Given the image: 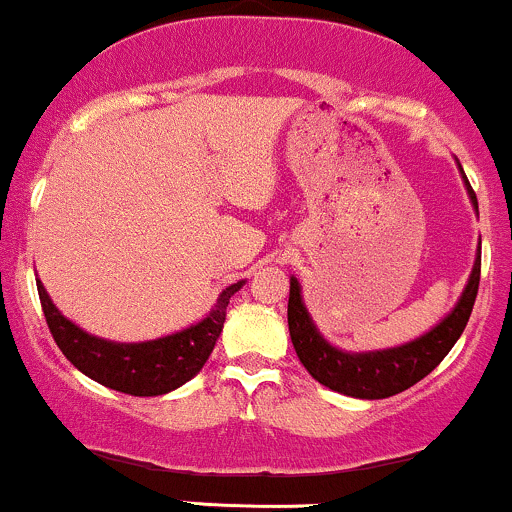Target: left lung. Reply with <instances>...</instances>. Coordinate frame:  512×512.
<instances>
[{"label": "left lung", "instance_id": "1", "mask_svg": "<svg viewBox=\"0 0 512 512\" xmlns=\"http://www.w3.org/2000/svg\"><path fill=\"white\" fill-rule=\"evenodd\" d=\"M467 191L476 205V193L469 186V181ZM479 278L481 251L476 256L474 271L469 275V283L464 287L457 307L433 331L406 343V346L377 350V353H343V350L329 346L319 336L317 326L309 319L307 307L302 304L300 283L290 278L287 324H290L292 346H295L297 358L307 367L309 375L324 387L346 396H355V399H387V396L404 392V389L421 382L450 353L457 338L462 336L469 317H472Z\"/></svg>", "mask_w": 512, "mask_h": 512}]
</instances>
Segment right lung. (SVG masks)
I'll return each instance as SVG.
<instances>
[{
  "instance_id": "add662e5",
  "label": "right lung",
  "mask_w": 512,
  "mask_h": 512,
  "mask_svg": "<svg viewBox=\"0 0 512 512\" xmlns=\"http://www.w3.org/2000/svg\"><path fill=\"white\" fill-rule=\"evenodd\" d=\"M38 297L43 307L48 329L53 333L57 348L62 350L70 363L82 370L86 377L116 392L132 396H159L181 387L198 375L200 367L210 358L222 324H225L229 297L239 290V283L229 285L217 297L215 309L200 324L191 329L174 333V336L157 338L147 343H113L74 326L70 319L62 317L50 302L48 292L40 280Z\"/></svg>"
}]
</instances>
